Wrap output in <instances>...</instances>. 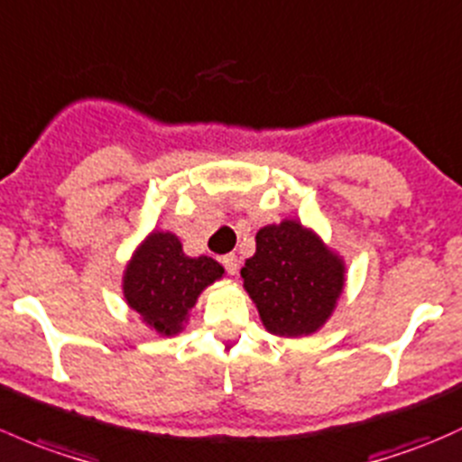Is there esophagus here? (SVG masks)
<instances>
[{"instance_id":"1","label":"esophagus","mask_w":462,"mask_h":462,"mask_svg":"<svg viewBox=\"0 0 462 462\" xmlns=\"http://www.w3.org/2000/svg\"><path fill=\"white\" fill-rule=\"evenodd\" d=\"M223 265H226L227 274H232V276H235L236 272H239V259H236L235 254H226V256H223Z\"/></svg>"}]
</instances>
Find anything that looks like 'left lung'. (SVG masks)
<instances>
[{
	"label": "left lung",
	"instance_id": "obj_1",
	"mask_svg": "<svg viewBox=\"0 0 462 462\" xmlns=\"http://www.w3.org/2000/svg\"><path fill=\"white\" fill-rule=\"evenodd\" d=\"M347 268L319 232L296 218L256 232V252L241 268L244 290L274 337L317 334L337 310Z\"/></svg>",
	"mask_w": 462,
	"mask_h": 462
}]
</instances>
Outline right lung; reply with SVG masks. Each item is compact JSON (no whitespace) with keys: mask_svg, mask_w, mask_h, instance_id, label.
I'll return each instance as SVG.
<instances>
[{"mask_svg":"<svg viewBox=\"0 0 462 462\" xmlns=\"http://www.w3.org/2000/svg\"><path fill=\"white\" fill-rule=\"evenodd\" d=\"M223 276L226 268L212 256H188L174 232L152 230L125 263L121 292L145 328L159 337H177L203 290Z\"/></svg>","mask_w":462,"mask_h":462,"instance_id":"1","label":"right lung"}]
</instances>
